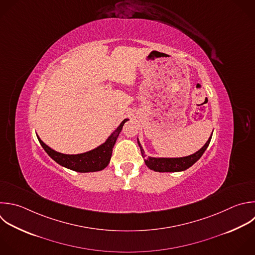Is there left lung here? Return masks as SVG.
Segmentation results:
<instances>
[{
    "instance_id": "left-lung-1",
    "label": "left lung",
    "mask_w": 255,
    "mask_h": 255,
    "mask_svg": "<svg viewBox=\"0 0 255 255\" xmlns=\"http://www.w3.org/2000/svg\"><path fill=\"white\" fill-rule=\"evenodd\" d=\"M213 132V131H212ZM211 135L205 142V144L196 152L186 155V156H181V157H153V156H147L145 154V151L143 150L138 137H137V143L140 147V152L141 155L144 159V162L146 166L154 171L157 172H177V171H183L190 167L192 164H194L204 153L205 149L207 148L210 140H211Z\"/></svg>"
}]
</instances>
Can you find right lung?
Returning <instances> with one entry per match:
<instances>
[{
	"mask_svg": "<svg viewBox=\"0 0 255 255\" xmlns=\"http://www.w3.org/2000/svg\"><path fill=\"white\" fill-rule=\"evenodd\" d=\"M128 121V119L124 120L121 123V125L117 128V129L112 132V134L107 138V140L104 143H102L101 145L92 150L78 154H66L56 151L49 145H47L39 137L38 134L37 137L45 151L60 165L78 172H95L103 170L110 163L115 143L118 139L120 132L123 129L124 125Z\"/></svg>",
	"mask_w": 255,
	"mask_h": 255,
	"instance_id": "right-lung-1",
	"label": "right lung"
}]
</instances>
